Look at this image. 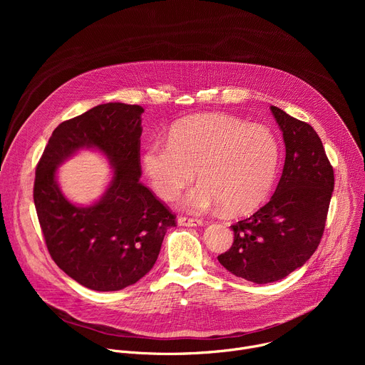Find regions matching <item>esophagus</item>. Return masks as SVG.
Listing matches in <instances>:
<instances>
[{"mask_svg": "<svg viewBox=\"0 0 365 365\" xmlns=\"http://www.w3.org/2000/svg\"><path fill=\"white\" fill-rule=\"evenodd\" d=\"M178 222H179V225H182V227H197V225H202V221H200V220L187 218V217H179Z\"/></svg>", "mask_w": 365, "mask_h": 365, "instance_id": "1", "label": "esophagus"}]
</instances>
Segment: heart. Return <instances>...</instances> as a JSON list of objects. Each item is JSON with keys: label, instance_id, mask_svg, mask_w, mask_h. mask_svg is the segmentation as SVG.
Returning <instances> with one entry per match:
<instances>
[{"label": "heart", "instance_id": "b5f03b06", "mask_svg": "<svg viewBox=\"0 0 365 365\" xmlns=\"http://www.w3.org/2000/svg\"><path fill=\"white\" fill-rule=\"evenodd\" d=\"M280 160L273 130L224 114L180 121L169 143L151 140L143 151L144 170L163 199L178 197L197 170L202 182L183 197V206L196 212L224 206L232 215L248 214L269 197Z\"/></svg>", "mask_w": 365, "mask_h": 365}]
</instances>
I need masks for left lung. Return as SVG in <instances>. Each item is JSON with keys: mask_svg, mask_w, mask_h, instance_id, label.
Masks as SVG:
<instances>
[{"mask_svg": "<svg viewBox=\"0 0 365 365\" xmlns=\"http://www.w3.org/2000/svg\"><path fill=\"white\" fill-rule=\"evenodd\" d=\"M270 110L286 145L280 182L264 206L231 225L234 242L218 255L228 272L257 284L284 279L317 251L335 182L317 131L277 107Z\"/></svg>", "mask_w": 365, "mask_h": 365, "instance_id": "left-lung-1", "label": "left lung"}]
</instances>
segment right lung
Masks as SVG:
<instances>
[{
  "label": "right lung",
  "instance_id": "add662e5",
  "mask_svg": "<svg viewBox=\"0 0 365 365\" xmlns=\"http://www.w3.org/2000/svg\"><path fill=\"white\" fill-rule=\"evenodd\" d=\"M140 106L102 103L59 124L36 168L33 197L50 257L69 277L96 292L137 283L154 266L176 215L140 182ZM95 146L115 168L104 196L91 207L71 204L56 169L75 150Z\"/></svg>",
  "mask_w": 365,
  "mask_h": 365
}]
</instances>
